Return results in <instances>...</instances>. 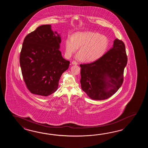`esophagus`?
<instances>
[{
	"instance_id": "1",
	"label": "esophagus",
	"mask_w": 148,
	"mask_h": 148,
	"mask_svg": "<svg viewBox=\"0 0 148 148\" xmlns=\"http://www.w3.org/2000/svg\"><path fill=\"white\" fill-rule=\"evenodd\" d=\"M71 63H72V64H73V65H77L78 64V63L77 62H75V61H73Z\"/></svg>"
}]
</instances>
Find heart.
<instances>
[{
    "label": "heart",
    "instance_id": "1",
    "mask_svg": "<svg viewBox=\"0 0 148 148\" xmlns=\"http://www.w3.org/2000/svg\"><path fill=\"white\" fill-rule=\"evenodd\" d=\"M66 53L68 57L72 56L80 47L76 59L92 62L104 55L108 46V40L106 36L96 32H79L69 36L65 42Z\"/></svg>",
    "mask_w": 148,
    "mask_h": 148
}]
</instances>
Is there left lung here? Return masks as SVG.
<instances>
[{
	"label": "left lung",
	"instance_id": "obj_1",
	"mask_svg": "<svg viewBox=\"0 0 148 148\" xmlns=\"http://www.w3.org/2000/svg\"><path fill=\"white\" fill-rule=\"evenodd\" d=\"M127 62L125 46L115 39L113 47L94 62L81 64V87L94 100L110 97L122 85L124 70Z\"/></svg>",
	"mask_w": 148,
	"mask_h": 148
}]
</instances>
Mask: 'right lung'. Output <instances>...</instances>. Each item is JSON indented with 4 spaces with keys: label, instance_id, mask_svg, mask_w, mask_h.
Segmentation results:
<instances>
[{
    "label": "right lung",
    "instance_id": "right-lung-1",
    "mask_svg": "<svg viewBox=\"0 0 148 148\" xmlns=\"http://www.w3.org/2000/svg\"><path fill=\"white\" fill-rule=\"evenodd\" d=\"M61 37L51 25H43L26 36L20 53L23 77L33 94L47 96L56 91L70 62L59 50Z\"/></svg>",
    "mask_w": 148,
    "mask_h": 148
}]
</instances>
